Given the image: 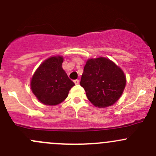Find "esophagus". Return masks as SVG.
<instances>
[{
  "mask_svg": "<svg viewBox=\"0 0 156 156\" xmlns=\"http://www.w3.org/2000/svg\"><path fill=\"white\" fill-rule=\"evenodd\" d=\"M74 82H75V84H79L80 81H79V79H75V80H74Z\"/></svg>",
  "mask_w": 156,
  "mask_h": 156,
  "instance_id": "obj_1",
  "label": "esophagus"
}]
</instances>
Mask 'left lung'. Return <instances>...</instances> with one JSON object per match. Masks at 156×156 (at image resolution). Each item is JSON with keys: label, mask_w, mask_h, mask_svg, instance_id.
Listing matches in <instances>:
<instances>
[{"label": "left lung", "mask_w": 156, "mask_h": 156, "mask_svg": "<svg viewBox=\"0 0 156 156\" xmlns=\"http://www.w3.org/2000/svg\"><path fill=\"white\" fill-rule=\"evenodd\" d=\"M80 84L92 104L104 108L113 105L120 98L126 84V78L114 62L100 57L87 61Z\"/></svg>", "instance_id": "left-lung-1"}]
</instances>
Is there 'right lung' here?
I'll use <instances>...</instances> for the list:
<instances>
[{"label":"right lung","instance_id":"add662e5","mask_svg":"<svg viewBox=\"0 0 156 156\" xmlns=\"http://www.w3.org/2000/svg\"><path fill=\"white\" fill-rule=\"evenodd\" d=\"M62 56L49 58L41 64L31 78V90L44 104L55 106L62 103L75 85L62 69Z\"/></svg>","mask_w":156,"mask_h":156}]
</instances>
